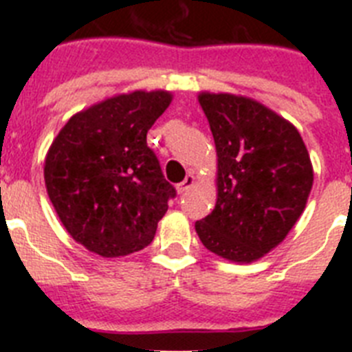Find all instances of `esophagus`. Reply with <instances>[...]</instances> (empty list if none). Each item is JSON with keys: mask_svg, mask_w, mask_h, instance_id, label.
I'll return each instance as SVG.
<instances>
[{"mask_svg": "<svg viewBox=\"0 0 352 352\" xmlns=\"http://www.w3.org/2000/svg\"><path fill=\"white\" fill-rule=\"evenodd\" d=\"M194 185H195V176L190 173V174H186V178L183 179L178 186H176V190H178V194H183V192L190 190Z\"/></svg>", "mask_w": 352, "mask_h": 352, "instance_id": "obj_1", "label": "esophagus"}]
</instances>
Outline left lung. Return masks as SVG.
<instances>
[{
	"label": "left lung",
	"mask_w": 352,
	"mask_h": 352,
	"mask_svg": "<svg viewBox=\"0 0 352 352\" xmlns=\"http://www.w3.org/2000/svg\"><path fill=\"white\" fill-rule=\"evenodd\" d=\"M217 148V204L195 222L204 247L232 263L272 252L298 222L314 183L296 126L261 102L199 93Z\"/></svg>",
	"instance_id": "obj_1"
}]
</instances>
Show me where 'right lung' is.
Returning <instances> with one entry per match:
<instances>
[{"mask_svg": "<svg viewBox=\"0 0 352 352\" xmlns=\"http://www.w3.org/2000/svg\"><path fill=\"white\" fill-rule=\"evenodd\" d=\"M173 102L164 89L114 95L74 114L45 155L49 199L68 234L102 257L148 247L176 195L146 144Z\"/></svg>", "mask_w": 352, "mask_h": 352, "instance_id": "1", "label": "right lung"}]
</instances>
